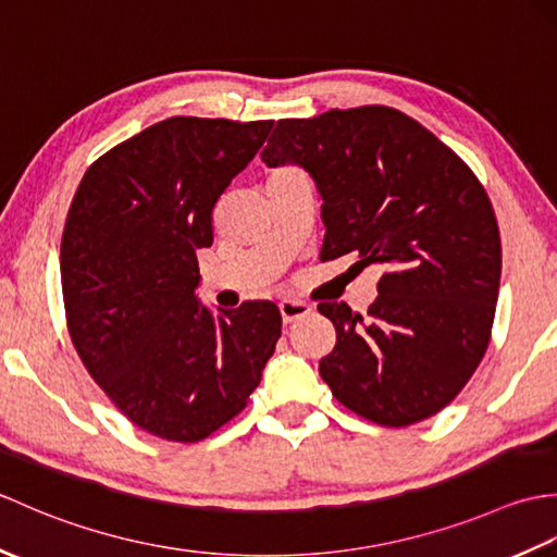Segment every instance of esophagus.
<instances>
[{
    "mask_svg": "<svg viewBox=\"0 0 557 557\" xmlns=\"http://www.w3.org/2000/svg\"><path fill=\"white\" fill-rule=\"evenodd\" d=\"M280 313H282V321L294 323V321H299V318H306L311 313V304H306L301 299H282Z\"/></svg>",
    "mask_w": 557,
    "mask_h": 557,
    "instance_id": "34e87169",
    "label": "esophagus"
}]
</instances>
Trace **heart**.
Returning a JSON list of instances; mask_svg holds the SVG:
<instances>
[{
  "label": "heart",
  "mask_w": 557,
  "mask_h": 557,
  "mask_svg": "<svg viewBox=\"0 0 557 557\" xmlns=\"http://www.w3.org/2000/svg\"><path fill=\"white\" fill-rule=\"evenodd\" d=\"M292 168H287V170H277V172H272V174H280V172H289Z\"/></svg>",
  "instance_id": "obj_1"
}]
</instances>
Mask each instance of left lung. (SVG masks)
I'll return each instance as SVG.
<instances>
[{
  "mask_svg": "<svg viewBox=\"0 0 557 557\" xmlns=\"http://www.w3.org/2000/svg\"><path fill=\"white\" fill-rule=\"evenodd\" d=\"M260 158L311 174L321 260L354 253L383 268L366 318L318 304L337 330L318 366L337 401L387 429L447 407L486 354L500 287L498 222L474 172L383 104L280 120Z\"/></svg>",
  "mask_w": 557,
  "mask_h": 557,
  "instance_id": "8db88e82",
  "label": "left lung"
}]
</instances>
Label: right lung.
<instances>
[{"label": "right lung", "mask_w": 557, "mask_h": 557, "mask_svg": "<svg viewBox=\"0 0 557 557\" xmlns=\"http://www.w3.org/2000/svg\"><path fill=\"white\" fill-rule=\"evenodd\" d=\"M272 122L172 116L83 174L62 234L69 335L92 381L152 435L196 443L239 413L282 333L272 301L196 297L212 210Z\"/></svg>", "instance_id": "1"}]
</instances>
